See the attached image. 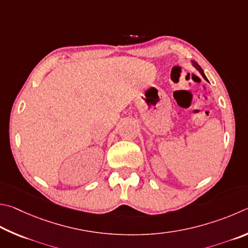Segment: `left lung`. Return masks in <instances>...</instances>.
<instances>
[{
  "label": "left lung",
  "instance_id": "1",
  "mask_svg": "<svg viewBox=\"0 0 248 248\" xmlns=\"http://www.w3.org/2000/svg\"><path fill=\"white\" fill-rule=\"evenodd\" d=\"M192 65H193V66H194L195 68H196V69H197V71H198L199 73H201V74H202V76L203 78H205V79H206L207 81H209V80H208V79H207V77H206V75H205V73H203V71H202V68L201 66H199V64H198L197 62H195V61H193V60H192Z\"/></svg>",
  "mask_w": 248,
  "mask_h": 248
}]
</instances>
